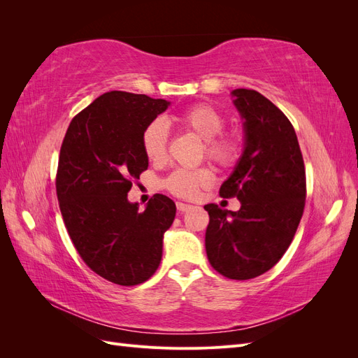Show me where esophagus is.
Returning <instances> with one entry per match:
<instances>
[{"label":"esophagus","instance_id":"34e87169","mask_svg":"<svg viewBox=\"0 0 358 358\" xmlns=\"http://www.w3.org/2000/svg\"><path fill=\"white\" fill-rule=\"evenodd\" d=\"M176 208H178V210H179L180 213H183V212H188V210L191 209V204H187V203L178 201V203H176Z\"/></svg>","mask_w":358,"mask_h":358}]
</instances>
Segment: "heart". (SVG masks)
<instances>
[{
    "instance_id": "b5f03b06",
    "label": "heart",
    "mask_w": 358,
    "mask_h": 358,
    "mask_svg": "<svg viewBox=\"0 0 358 358\" xmlns=\"http://www.w3.org/2000/svg\"><path fill=\"white\" fill-rule=\"evenodd\" d=\"M175 121L203 140L206 157L220 166L233 164L239 145L233 136L220 134L224 128V117L218 110L208 104H197L175 116ZM167 137V128L159 119L148 124L142 136V146L150 161L158 162L166 158ZM212 173L208 169L176 170L166 179L164 185L175 196L191 199L196 196L199 188L208 187Z\"/></svg>"
}]
</instances>
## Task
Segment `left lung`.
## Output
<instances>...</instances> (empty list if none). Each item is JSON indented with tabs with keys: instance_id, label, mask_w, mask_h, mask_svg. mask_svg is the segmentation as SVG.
Wrapping results in <instances>:
<instances>
[{
	"instance_id": "1",
	"label": "left lung",
	"mask_w": 358,
	"mask_h": 358,
	"mask_svg": "<svg viewBox=\"0 0 358 358\" xmlns=\"http://www.w3.org/2000/svg\"><path fill=\"white\" fill-rule=\"evenodd\" d=\"M243 121V150L221 197H237L241 209L206 204L209 263L230 279L266 273L285 254L301 220L306 173L299 140L288 117L259 92L231 91Z\"/></svg>"
}]
</instances>
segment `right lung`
Here are the masks:
<instances>
[{"mask_svg": "<svg viewBox=\"0 0 358 358\" xmlns=\"http://www.w3.org/2000/svg\"><path fill=\"white\" fill-rule=\"evenodd\" d=\"M170 101L110 91L74 116L61 146L57 194L67 231L88 267L117 285H137L155 273L162 239L176 204L155 194L138 210L128 200L145 171L142 136Z\"/></svg>", "mask_w": 358, "mask_h": 358, "instance_id": "right-lung-1", "label": "right lung"}]
</instances>
